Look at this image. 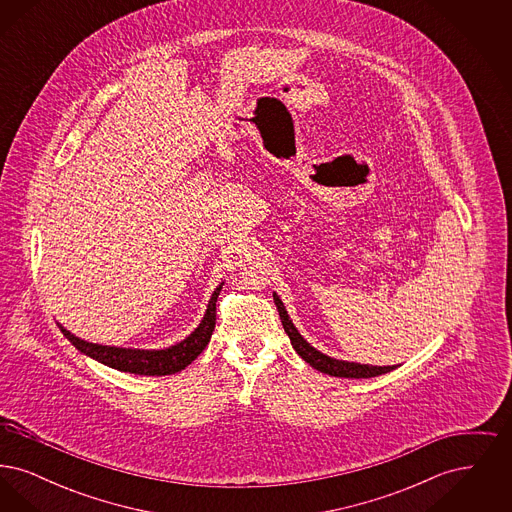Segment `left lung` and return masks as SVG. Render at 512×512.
<instances>
[{"instance_id":"left-lung-1","label":"left lung","mask_w":512,"mask_h":512,"mask_svg":"<svg viewBox=\"0 0 512 512\" xmlns=\"http://www.w3.org/2000/svg\"><path fill=\"white\" fill-rule=\"evenodd\" d=\"M274 297V303H276V309H278V315L282 320V326L288 334V338L292 341L293 349L297 351V355L324 374H330V376H338V378H372V376H380V374H386L395 370L399 365L391 366H374V365H361V363H353V361H341L336 357H330L322 351H318L317 347H313L309 341L305 340L299 330L295 328V324L292 322V318L288 315L282 299L278 297V293H272Z\"/></svg>"}]
</instances>
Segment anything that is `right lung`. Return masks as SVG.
Returning <instances> with one entry per match:
<instances>
[{"label": "right lung", "mask_w": 512, "mask_h": 512, "mask_svg": "<svg viewBox=\"0 0 512 512\" xmlns=\"http://www.w3.org/2000/svg\"><path fill=\"white\" fill-rule=\"evenodd\" d=\"M224 282L215 288L211 295L205 315L197 324L194 332L186 336L184 340L174 343L171 347L163 349H136V347H117V345H101L92 341L82 340L69 332L61 322L57 326L61 328L63 336L73 343L74 347L84 353L86 357L98 361L101 365L111 366L121 372L140 374V376H167L184 370L192 365L197 355L207 347V343L213 336L215 320H217V297L222 290Z\"/></svg>", "instance_id": "1"}]
</instances>
